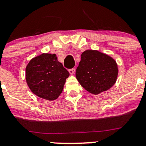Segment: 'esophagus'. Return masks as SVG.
Instances as JSON below:
<instances>
[{
	"label": "esophagus",
	"instance_id": "34e87169",
	"mask_svg": "<svg viewBox=\"0 0 146 146\" xmlns=\"http://www.w3.org/2000/svg\"><path fill=\"white\" fill-rule=\"evenodd\" d=\"M69 73H70V75H73L76 72V68H72V69H69Z\"/></svg>",
	"mask_w": 146,
	"mask_h": 146
}]
</instances>
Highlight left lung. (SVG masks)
<instances>
[{
    "instance_id": "left-lung-1",
    "label": "left lung",
    "mask_w": 146,
    "mask_h": 146,
    "mask_svg": "<svg viewBox=\"0 0 146 146\" xmlns=\"http://www.w3.org/2000/svg\"><path fill=\"white\" fill-rule=\"evenodd\" d=\"M119 69L115 60L98 50H86L76 69L78 81L88 92L98 95L115 84Z\"/></svg>"
}]
</instances>
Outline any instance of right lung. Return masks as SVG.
Listing matches in <instances>:
<instances>
[{"instance_id": "right-lung-1", "label": "right lung", "mask_w": 146, "mask_h": 146, "mask_svg": "<svg viewBox=\"0 0 146 146\" xmlns=\"http://www.w3.org/2000/svg\"><path fill=\"white\" fill-rule=\"evenodd\" d=\"M69 73L56 54H43L34 57L25 68V79L30 90L42 99L56 100L62 92Z\"/></svg>"}]
</instances>
